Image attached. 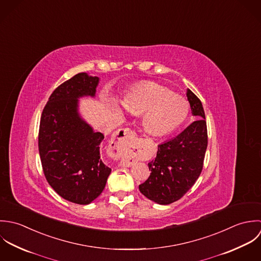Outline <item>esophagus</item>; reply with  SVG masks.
<instances>
[{"mask_svg": "<svg viewBox=\"0 0 261 261\" xmlns=\"http://www.w3.org/2000/svg\"><path fill=\"white\" fill-rule=\"evenodd\" d=\"M135 136H136L135 133H134L131 129H129V128H123V129H120V130L117 132L115 138H116L119 142H122V144L124 145L126 142H128V140L135 138ZM116 155L119 157L121 156V155H120V151H118V152L116 153ZM121 162H122V164L125 165V166H130V165L134 162V159L127 157V158H123Z\"/></svg>", "mask_w": 261, "mask_h": 261, "instance_id": "34e87169", "label": "esophagus"}]
</instances>
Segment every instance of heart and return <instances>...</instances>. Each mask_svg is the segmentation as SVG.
<instances>
[{
	"mask_svg": "<svg viewBox=\"0 0 261 261\" xmlns=\"http://www.w3.org/2000/svg\"><path fill=\"white\" fill-rule=\"evenodd\" d=\"M122 104L129 113L143 115V127L153 136H164L178 129L190 111L182 97L153 83L138 86L128 92Z\"/></svg>",
	"mask_w": 261,
	"mask_h": 261,
	"instance_id": "b5f03b06",
	"label": "heart"
}]
</instances>
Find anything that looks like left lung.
Listing matches in <instances>:
<instances>
[{"label":"left lung","instance_id":"left-lung-1","mask_svg":"<svg viewBox=\"0 0 261 261\" xmlns=\"http://www.w3.org/2000/svg\"><path fill=\"white\" fill-rule=\"evenodd\" d=\"M192 114L198 118L176 137L158 145L156 157L148 163L150 172L139 191L159 205L179 200L199 178L208 146L205 112L200 99L188 89Z\"/></svg>","mask_w":261,"mask_h":261}]
</instances>
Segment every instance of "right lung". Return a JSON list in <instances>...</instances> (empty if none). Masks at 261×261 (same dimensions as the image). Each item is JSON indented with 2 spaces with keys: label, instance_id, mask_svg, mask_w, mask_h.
Instances as JSON below:
<instances>
[{
  "label": "right lung",
  "instance_id": "add662e5",
  "mask_svg": "<svg viewBox=\"0 0 261 261\" xmlns=\"http://www.w3.org/2000/svg\"><path fill=\"white\" fill-rule=\"evenodd\" d=\"M99 80L81 72L61 84L40 119L38 147L44 175L61 198L79 205L97 199L111 173L100 154L104 135L79 114V98L95 97Z\"/></svg>",
  "mask_w": 261,
  "mask_h": 261
}]
</instances>
